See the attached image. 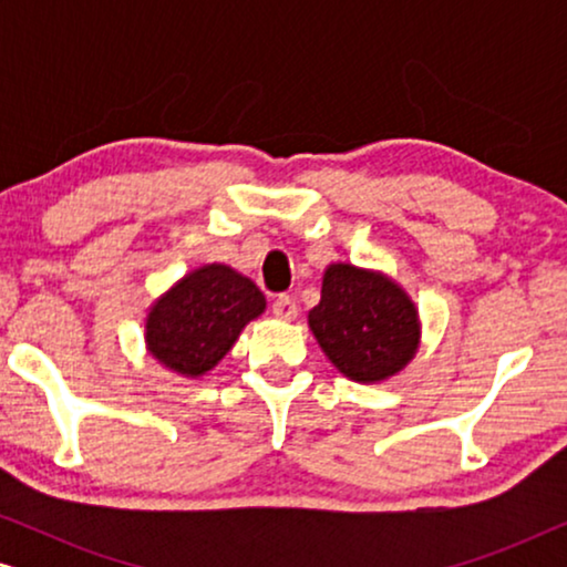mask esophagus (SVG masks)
<instances>
[{"instance_id":"obj_1","label":"esophagus","mask_w":567,"mask_h":567,"mask_svg":"<svg viewBox=\"0 0 567 567\" xmlns=\"http://www.w3.org/2000/svg\"><path fill=\"white\" fill-rule=\"evenodd\" d=\"M274 315L278 317V320H286V322L297 320V315H299L297 301H293L291 297H286V293H281V297L274 301Z\"/></svg>"}]
</instances>
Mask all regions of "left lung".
<instances>
[{
  "label": "left lung",
  "instance_id": "left-lung-1",
  "mask_svg": "<svg viewBox=\"0 0 567 567\" xmlns=\"http://www.w3.org/2000/svg\"><path fill=\"white\" fill-rule=\"evenodd\" d=\"M309 330L340 374L379 384L400 374L421 348V315L410 293L382 270L330 262Z\"/></svg>",
  "mask_w": 567,
  "mask_h": 567
}]
</instances>
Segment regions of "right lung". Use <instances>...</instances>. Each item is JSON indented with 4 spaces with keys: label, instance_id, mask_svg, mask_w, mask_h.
<instances>
[{
    "label": "right lung",
    "instance_id": "right-lung-1",
    "mask_svg": "<svg viewBox=\"0 0 567 567\" xmlns=\"http://www.w3.org/2000/svg\"><path fill=\"white\" fill-rule=\"evenodd\" d=\"M262 312L266 297L255 281L224 262H206L152 301L144 346L159 367L183 379H200Z\"/></svg>",
    "mask_w": 567,
    "mask_h": 567
}]
</instances>
